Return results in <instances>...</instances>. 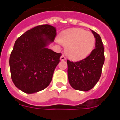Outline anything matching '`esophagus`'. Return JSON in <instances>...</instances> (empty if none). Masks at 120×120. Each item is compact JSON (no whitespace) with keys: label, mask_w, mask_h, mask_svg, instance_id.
I'll list each match as a JSON object with an SVG mask.
<instances>
[{"label":"esophagus","mask_w":120,"mask_h":120,"mask_svg":"<svg viewBox=\"0 0 120 120\" xmlns=\"http://www.w3.org/2000/svg\"><path fill=\"white\" fill-rule=\"evenodd\" d=\"M60 59H61V61H65V60H66V58H65L64 55H62V56H61V58H60Z\"/></svg>","instance_id":"1"}]
</instances>
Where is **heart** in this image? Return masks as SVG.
I'll use <instances>...</instances> for the list:
<instances>
[{
	"instance_id": "obj_1",
	"label": "heart",
	"mask_w": 120,
	"mask_h": 120,
	"mask_svg": "<svg viewBox=\"0 0 120 120\" xmlns=\"http://www.w3.org/2000/svg\"><path fill=\"white\" fill-rule=\"evenodd\" d=\"M59 41L65 47L67 55L73 60H80L88 56L96 43L93 33L80 28L68 29L62 32Z\"/></svg>"
}]
</instances>
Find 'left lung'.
I'll use <instances>...</instances> for the list:
<instances>
[{
  "label": "left lung",
  "mask_w": 120,
  "mask_h": 120,
  "mask_svg": "<svg viewBox=\"0 0 120 120\" xmlns=\"http://www.w3.org/2000/svg\"><path fill=\"white\" fill-rule=\"evenodd\" d=\"M96 38V48L88 56L81 61L72 62L67 60L68 81L76 90L88 91L99 80L105 61L104 47L99 35L92 30Z\"/></svg>",
  "instance_id": "1"
}]
</instances>
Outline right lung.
<instances>
[{
    "label": "right lung",
    "mask_w": 120,
    "mask_h": 120,
    "mask_svg": "<svg viewBox=\"0 0 120 120\" xmlns=\"http://www.w3.org/2000/svg\"><path fill=\"white\" fill-rule=\"evenodd\" d=\"M56 30L49 24L39 25L18 38L9 57L11 78L17 88L27 94L37 93L50 83L61 53L47 48Z\"/></svg>",
    "instance_id": "1"
}]
</instances>
